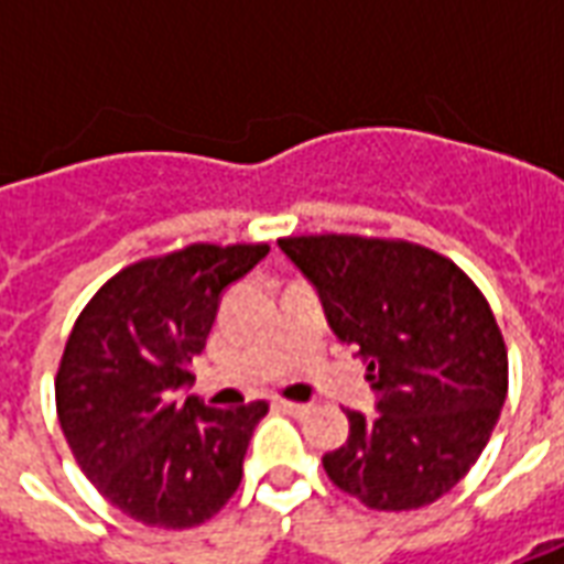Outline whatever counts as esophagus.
Listing matches in <instances>:
<instances>
[{
	"instance_id": "obj_1",
	"label": "esophagus",
	"mask_w": 564,
	"mask_h": 564,
	"mask_svg": "<svg viewBox=\"0 0 564 564\" xmlns=\"http://www.w3.org/2000/svg\"><path fill=\"white\" fill-rule=\"evenodd\" d=\"M278 411H283V414H293V416H305L307 411H311V404H302V402H283V399H278Z\"/></svg>"
}]
</instances>
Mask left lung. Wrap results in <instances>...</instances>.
<instances>
[{
  "mask_svg": "<svg viewBox=\"0 0 564 564\" xmlns=\"http://www.w3.org/2000/svg\"><path fill=\"white\" fill-rule=\"evenodd\" d=\"M317 286L332 332L359 347L378 414L347 411L329 480L375 510L432 505L471 471L508 395V347L477 283L414 241L278 238Z\"/></svg>",
  "mask_w": 564,
  "mask_h": 564,
  "instance_id": "left-lung-1",
  "label": "left lung"
}]
</instances>
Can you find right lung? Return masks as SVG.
Listing matches in <instances>:
<instances>
[{"label": "right lung", "instance_id": "add662e5", "mask_svg": "<svg viewBox=\"0 0 564 564\" xmlns=\"http://www.w3.org/2000/svg\"><path fill=\"white\" fill-rule=\"evenodd\" d=\"M269 245H186L99 286L56 368V416L99 492L132 520L193 529L235 496L269 402L208 408L184 390L223 290Z\"/></svg>", "mask_w": 564, "mask_h": 564}]
</instances>
